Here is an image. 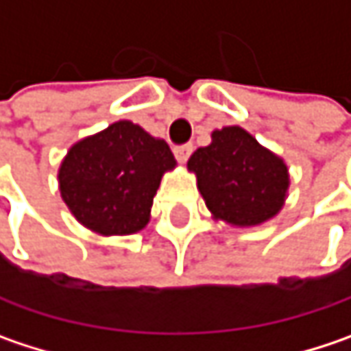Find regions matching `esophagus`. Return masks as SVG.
<instances>
[{
    "mask_svg": "<svg viewBox=\"0 0 351 351\" xmlns=\"http://www.w3.org/2000/svg\"><path fill=\"white\" fill-rule=\"evenodd\" d=\"M191 152H193V145H191V143H186V145H178V147H173L176 160H178L180 163L188 162V158L191 156Z\"/></svg>",
    "mask_w": 351,
    "mask_h": 351,
    "instance_id": "34e87169",
    "label": "esophagus"
}]
</instances>
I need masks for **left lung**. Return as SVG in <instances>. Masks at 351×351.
Segmentation results:
<instances>
[{"mask_svg":"<svg viewBox=\"0 0 351 351\" xmlns=\"http://www.w3.org/2000/svg\"><path fill=\"white\" fill-rule=\"evenodd\" d=\"M188 169L213 219L236 228L276 217L288 197L286 162L239 125L212 132V143L191 154Z\"/></svg>","mask_w":351,"mask_h":351,"instance_id":"obj_1","label":"left lung"}]
</instances>
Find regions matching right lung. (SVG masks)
<instances>
[{
	"instance_id": "add662e5",
	"label": "right lung",
	"mask_w": 351,
	"mask_h": 351,
	"mask_svg": "<svg viewBox=\"0 0 351 351\" xmlns=\"http://www.w3.org/2000/svg\"><path fill=\"white\" fill-rule=\"evenodd\" d=\"M176 167L169 145L138 123L119 119L75 141L58 182L73 217L99 236H132L152 215L163 173Z\"/></svg>"
}]
</instances>
